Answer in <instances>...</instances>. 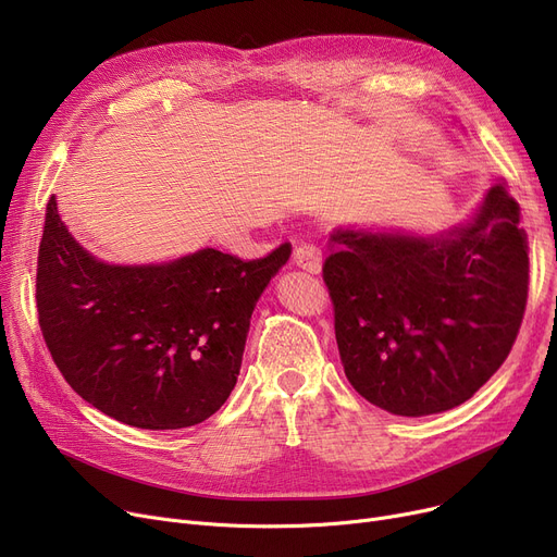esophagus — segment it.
Returning <instances> with one entry per match:
<instances>
[{
  "label": "esophagus",
  "mask_w": 557,
  "mask_h": 557,
  "mask_svg": "<svg viewBox=\"0 0 557 557\" xmlns=\"http://www.w3.org/2000/svg\"><path fill=\"white\" fill-rule=\"evenodd\" d=\"M294 263L298 269L315 275L323 271V252H320V248L313 244H300L294 250Z\"/></svg>",
  "instance_id": "1"
}]
</instances>
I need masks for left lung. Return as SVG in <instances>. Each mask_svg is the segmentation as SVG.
I'll return each instance as SVG.
<instances>
[{"mask_svg": "<svg viewBox=\"0 0 557 557\" xmlns=\"http://www.w3.org/2000/svg\"><path fill=\"white\" fill-rule=\"evenodd\" d=\"M323 277L347 382L401 418L449 411L502 368L529 298L519 205L494 181L433 234L334 227Z\"/></svg>", "mask_w": 557, "mask_h": 557, "instance_id": "1", "label": "left lung"}]
</instances>
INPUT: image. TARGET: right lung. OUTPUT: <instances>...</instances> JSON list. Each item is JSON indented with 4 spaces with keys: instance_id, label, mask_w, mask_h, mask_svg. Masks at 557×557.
I'll return each mask as SVG.
<instances>
[{
    "instance_id": "1",
    "label": "right lung",
    "mask_w": 557,
    "mask_h": 557,
    "mask_svg": "<svg viewBox=\"0 0 557 557\" xmlns=\"http://www.w3.org/2000/svg\"><path fill=\"white\" fill-rule=\"evenodd\" d=\"M282 244L242 261L214 248L160 263H108L47 205L38 252L40 330L65 382L137 429L200 424L230 397L250 318L288 261Z\"/></svg>"
}]
</instances>
